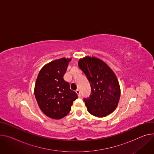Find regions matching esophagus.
<instances>
[{
  "instance_id": "34e87169",
  "label": "esophagus",
  "mask_w": 154,
  "mask_h": 154,
  "mask_svg": "<svg viewBox=\"0 0 154 154\" xmlns=\"http://www.w3.org/2000/svg\"><path fill=\"white\" fill-rule=\"evenodd\" d=\"M75 92H76V93L78 94V96L80 97V90H79V89H77V90H75Z\"/></svg>"
}]
</instances>
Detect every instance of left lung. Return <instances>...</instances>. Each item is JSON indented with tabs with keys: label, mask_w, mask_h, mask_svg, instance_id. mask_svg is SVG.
<instances>
[{
	"label": "left lung",
	"mask_w": 154,
	"mask_h": 154,
	"mask_svg": "<svg viewBox=\"0 0 154 154\" xmlns=\"http://www.w3.org/2000/svg\"><path fill=\"white\" fill-rule=\"evenodd\" d=\"M79 66L91 86L90 96L83 98L89 113L97 117L111 114L120 97V85L114 72L104 61L95 57L80 59Z\"/></svg>",
	"instance_id": "obj_1"
}]
</instances>
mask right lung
I'll use <instances>...</instances> for the list:
<instances>
[{
    "instance_id": "obj_1",
    "label": "right lung",
    "mask_w": 154,
    "mask_h": 154,
    "mask_svg": "<svg viewBox=\"0 0 154 154\" xmlns=\"http://www.w3.org/2000/svg\"><path fill=\"white\" fill-rule=\"evenodd\" d=\"M71 59L54 60L44 66L39 72L34 94L41 110L48 117L61 119L71 111L77 93L70 89L64 75Z\"/></svg>"
}]
</instances>
